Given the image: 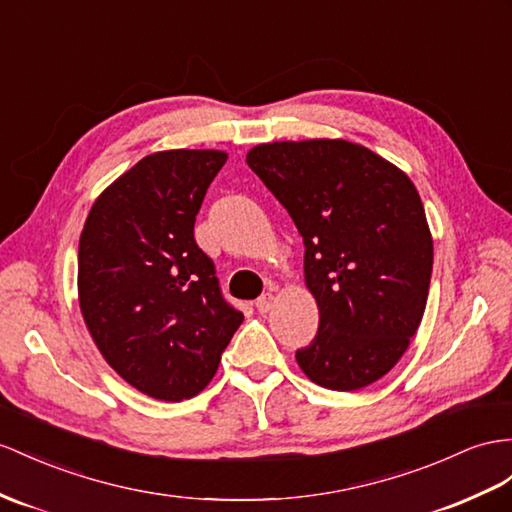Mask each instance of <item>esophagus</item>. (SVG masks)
I'll list each match as a JSON object with an SVG mask.
<instances>
[{"mask_svg": "<svg viewBox=\"0 0 512 512\" xmlns=\"http://www.w3.org/2000/svg\"><path fill=\"white\" fill-rule=\"evenodd\" d=\"M255 305H257V309H259V313H268V311L272 309V305H274V296H272V294L259 296Z\"/></svg>", "mask_w": 512, "mask_h": 512, "instance_id": "obj_1", "label": "esophagus"}]
</instances>
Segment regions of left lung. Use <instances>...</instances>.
<instances>
[{
	"label": "left lung",
	"mask_w": 512,
	"mask_h": 512,
	"mask_svg": "<svg viewBox=\"0 0 512 512\" xmlns=\"http://www.w3.org/2000/svg\"><path fill=\"white\" fill-rule=\"evenodd\" d=\"M246 164L305 242L318 335L296 352L309 381L355 391L383 378L422 322L432 235L404 170L342 138L257 144Z\"/></svg>",
	"instance_id": "left-lung-1"
}]
</instances>
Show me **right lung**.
I'll return each instance as SVG.
<instances>
[{"label":"right lung","instance_id":"obj_1","mask_svg":"<svg viewBox=\"0 0 512 512\" xmlns=\"http://www.w3.org/2000/svg\"><path fill=\"white\" fill-rule=\"evenodd\" d=\"M225 162L216 149L142 157L97 196L80 235L77 296L88 331L110 368L155 400L201 393L244 320L194 240Z\"/></svg>","mask_w":512,"mask_h":512}]
</instances>
